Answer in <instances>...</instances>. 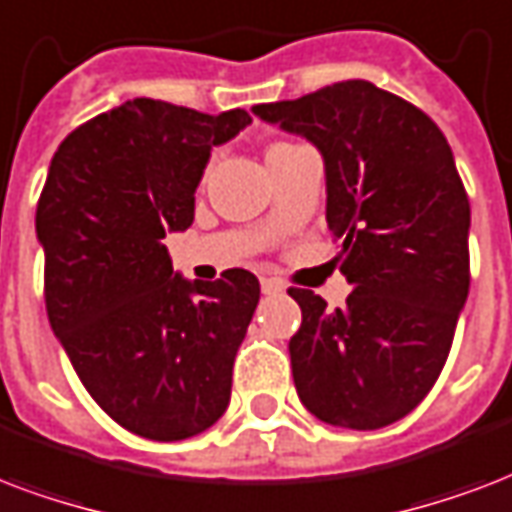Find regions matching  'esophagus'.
<instances>
[{"label":"esophagus","mask_w":512,"mask_h":512,"mask_svg":"<svg viewBox=\"0 0 512 512\" xmlns=\"http://www.w3.org/2000/svg\"><path fill=\"white\" fill-rule=\"evenodd\" d=\"M261 291L267 293V296H280L285 288L280 280H275V277H261Z\"/></svg>","instance_id":"esophagus-1"}]
</instances>
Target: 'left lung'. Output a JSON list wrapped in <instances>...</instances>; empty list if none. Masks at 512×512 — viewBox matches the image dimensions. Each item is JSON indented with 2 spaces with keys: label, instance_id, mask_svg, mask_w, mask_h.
Returning a JSON list of instances; mask_svg holds the SVG:
<instances>
[{
  "label": "left lung",
  "instance_id": "1",
  "mask_svg": "<svg viewBox=\"0 0 512 512\" xmlns=\"http://www.w3.org/2000/svg\"><path fill=\"white\" fill-rule=\"evenodd\" d=\"M253 114L318 146L344 307L291 288L293 384L334 427L379 430L433 390L470 291V202L441 128L366 79H347Z\"/></svg>",
  "mask_w": 512,
  "mask_h": 512
}]
</instances>
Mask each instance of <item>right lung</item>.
<instances>
[{
  "mask_svg": "<svg viewBox=\"0 0 512 512\" xmlns=\"http://www.w3.org/2000/svg\"><path fill=\"white\" fill-rule=\"evenodd\" d=\"M251 117L133 98L63 138L37 205L45 304L79 382L130 433L184 441L227 411L259 280L173 272L168 232L194 221L213 146Z\"/></svg>",
  "mask_w": 512,
  "mask_h": 512,
  "instance_id": "1",
  "label": "right lung"
}]
</instances>
